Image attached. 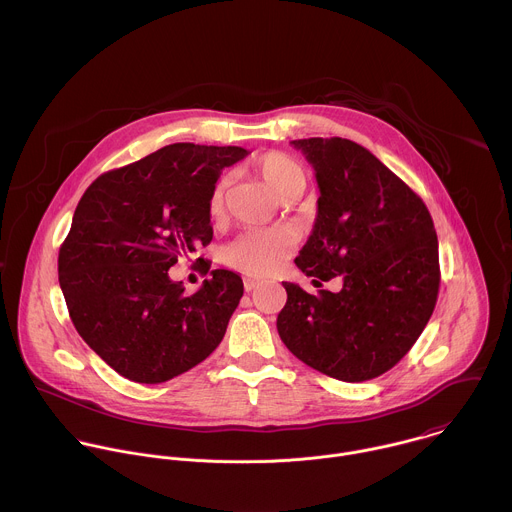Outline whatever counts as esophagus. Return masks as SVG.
Returning a JSON list of instances; mask_svg holds the SVG:
<instances>
[{"mask_svg": "<svg viewBox=\"0 0 512 512\" xmlns=\"http://www.w3.org/2000/svg\"><path fill=\"white\" fill-rule=\"evenodd\" d=\"M260 286V280H256V278H244V290L246 292H252L254 288H258Z\"/></svg>", "mask_w": 512, "mask_h": 512, "instance_id": "esophagus-1", "label": "esophagus"}]
</instances>
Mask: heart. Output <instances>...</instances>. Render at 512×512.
<instances>
[{
	"mask_svg": "<svg viewBox=\"0 0 512 512\" xmlns=\"http://www.w3.org/2000/svg\"><path fill=\"white\" fill-rule=\"evenodd\" d=\"M256 171L268 185L274 195H280L288 185L295 181H303L301 167L280 151L264 153L254 163ZM224 201V183H219L213 197H211V213L219 215ZM295 246L290 230L284 228H266V230H252L234 240L226 248V258L236 268L248 274H268L276 270L290 254Z\"/></svg>",
	"mask_w": 512,
	"mask_h": 512,
	"instance_id": "b5f03b06",
	"label": "heart"
}]
</instances>
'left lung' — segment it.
Instances as JSON below:
<instances>
[{"instance_id": "1", "label": "left lung", "mask_w": 512, "mask_h": 512, "mask_svg": "<svg viewBox=\"0 0 512 512\" xmlns=\"http://www.w3.org/2000/svg\"><path fill=\"white\" fill-rule=\"evenodd\" d=\"M319 187L313 230L295 258L305 276L341 292L284 282V345L343 382L384 374L418 341L439 290L438 234L424 201L366 147L345 138L293 140ZM317 282V280H313Z\"/></svg>"}]
</instances>
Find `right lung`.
Here are the masks:
<instances>
[{
    "mask_svg": "<svg viewBox=\"0 0 512 512\" xmlns=\"http://www.w3.org/2000/svg\"><path fill=\"white\" fill-rule=\"evenodd\" d=\"M246 155L244 147L171 144L100 175L78 201L59 284L78 335L124 378L159 384L219 347L244 293L240 276L213 270L187 295L169 268L213 240L215 183Z\"/></svg>",
    "mask_w": 512,
    "mask_h": 512,
    "instance_id": "add662e5",
    "label": "right lung"
}]
</instances>
